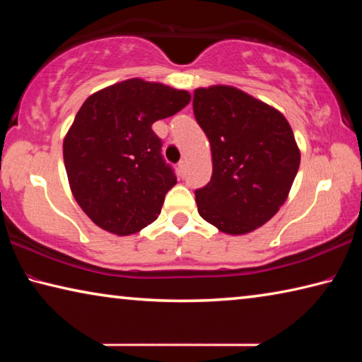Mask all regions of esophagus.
Wrapping results in <instances>:
<instances>
[{"label": "esophagus", "mask_w": 362, "mask_h": 362, "mask_svg": "<svg viewBox=\"0 0 362 362\" xmlns=\"http://www.w3.org/2000/svg\"><path fill=\"white\" fill-rule=\"evenodd\" d=\"M185 169H187V161H180L179 163V170H180V173H185Z\"/></svg>", "instance_id": "esophagus-1"}]
</instances>
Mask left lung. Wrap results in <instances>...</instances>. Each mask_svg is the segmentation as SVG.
Segmentation results:
<instances>
[{
  "instance_id": "left-lung-1",
  "label": "left lung",
  "mask_w": 362,
  "mask_h": 362,
  "mask_svg": "<svg viewBox=\"0 0 362 362\" xmlns=\"http://www.w3.org/2000/svg\"><path fill=\"white\" fill-rule=\"evenodd\" d=\"M193 112L212 153L211 182L194 192L199 216L233 236L265 225L286 203L300 166L289 121L225 84L196 89Z\"/></svg>"
}]
</instances>
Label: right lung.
Returning a JSON list of instances; mask_svg holds the SVG:
<instances>
[{
	"instance_id": "1",
	"label": "right lung",
	"mask_w": 362,
	"mask_h": 362,
	"mask_svg": "<svg viewBox=\"0 0 362 362\" xmlns=\"http://www.w3.org/2000/svg\"><path fill=\"white\" fill-rule=\"evenodd\" d=\"M188 90L142 78L89 95L64 139L76 203L102 230L134 235L158 218L177 179L151 124L188 105Z\"/></svg>"
}]
</instances>
